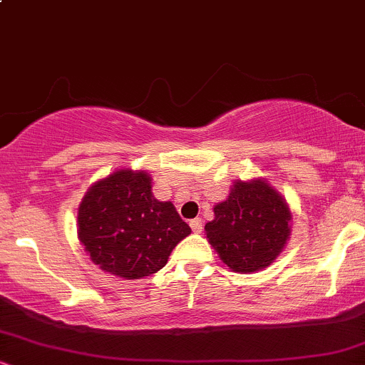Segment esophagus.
<instances>
[{
    "label": "esophagus",
    "instance_id": "1",
    "mask_svg": "<svg viewBox=\"0 0 365 365\" xmlns=\"http://www.w3.org/2000/svg\"><path fill=\"white\" fill-rule=\"evenodd\" d=\"M190 228H192V232H194V233H202V228H204L202 220H200V217H195V220H192L190 221Z\"/></svg>",
    "mask_w": 365,
    "mask_h": 365
}]
</instances>
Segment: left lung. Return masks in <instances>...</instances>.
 Here are the masks:
<instances>
[{
  "mask_svg": "<svg viewBox=\"0 0 365 365\" xmlns=\"http://www.w3.org/2000/svg\"><path fill=\"white\" fill-rule=\"evenodd\" d=\"M287 200L266 180H237L228 199L204 226L209 244L235 273H255L274 262L290 238Z\"/></svg>",
  "mask_w": 365,
  "mask_h": 365,
  "instance_id": "left-lung-1",
  "label": "left lung"
}]
</instances>
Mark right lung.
<instances>
[{
    "mask_svg": "<svg viewBox=\"0 0 365 365\" xmlns=\"http://www.w3.org/2000/svg\"><path fill=\"white\" fill-rule=\"evenodd\" d=\"M148 171L118 170L83 195L77 215L78 240L106 273L140 279L158 273L190 226L171 202L153 195Z\"/></svg>",
    "mask_w": 365,
    "mask_h": 365,
    "instance_id": "obj_1",
    "label": "right lung"
}]
</instances>
